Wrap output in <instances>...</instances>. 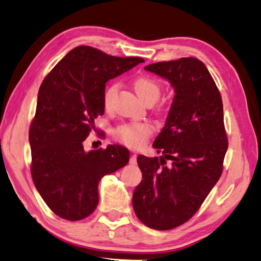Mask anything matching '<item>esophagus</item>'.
<instances>
[{"mask_svg":"<svg viewBox=\"0 0 261 261\" xmlns=\"http://www.w3.org/2000/svg\"><path fill=\"white\" fill-rule=\"evenodd\" d=\"M130 164H136L137 163V155L136 154H132L131 158H130Z\"/></svg>","mask_w":261,"mask_h":261,"instance_id":"34e87169","label":"esophagus"}]
</instances>
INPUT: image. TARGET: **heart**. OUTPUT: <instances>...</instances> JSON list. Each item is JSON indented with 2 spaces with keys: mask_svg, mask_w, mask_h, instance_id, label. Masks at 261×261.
<instances>
[{
  "mask_svg": "<svg viewBox=\"0 0 261 261\" xmlns=\"http://www.w3.org/2000/svg\"><path fill=\"white\" fill-rule=\"evenodd\" d=\"M136 92L145 102H155L161 94V85L155 79L150 76H139L134 82ZM120 89V83L113 82L108 84L102 94L103 106L106 110H111L114 98ZM153 134V126L147 122L141 123H126L122 124L115 130V137L132 148H138L143 146L148 137Z\"/></svg>",
  "mask_w": 261,
  "mask_h": 261,
  "instance_id": "heart-1",
  "label": "heart"
}]
</instances>
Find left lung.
<instances>
[{
  "instance_id": "8db88e82",
  "label": "left lung",
  "mask_w": 261,
  "mask_h": 261,
  "mask_svg": "<svg viewBox=\"0 0 261 261\" xmlns=\"http://www.w3.org/2000/svg\"><path fill=\"white\" fill-rule=\"evenodd\" d=\"M145 69L167 79L176 94L153 144L163 156L137 159L143 180L132 205L147 227L168 230L191 219L219 180L228 139L220 92L201 60L188 57Z\"/></svg>"
}]
</instances>
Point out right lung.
Masks as SVG:
<instances>
[{"instance_id":"add662e5","label":"right lung","mask_w":261,"mask_h":261,"mask_svg":"<svg viewBox=\"0 0 261 261\" xmlns=\"http://www.w3.org/2000/svg\"><path fill=\"white\" fill-rule=\"evenodd\" d=\"M144 61L80 45L42 82L30 127L31 172L37 192L60 218L77 221L91 215L99 202V180L129 162L125 147L85 151L83 141L105 112L106 83Z\"/></svg>"}]
</instances>
